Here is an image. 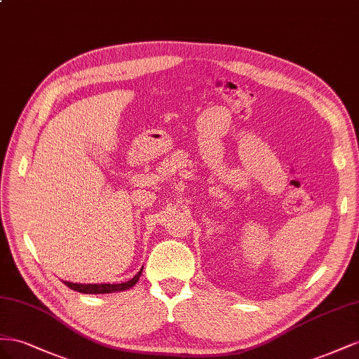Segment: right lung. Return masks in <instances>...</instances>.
Instances as JSON below:
<instances>
[{
  "mask_svg": "<svg viewBox=\"0 0 359 359\" xmlns=\"http://www.w3.org/2000/svg\"><path fill=\"white\" fill-rule=\"evenodd\" d=\"M141 272H142V269L134 276V278H130L129 281L120 283V284H109V283H105V284H83V283H70V281H63V283L72 290H76L79 293H88V294H104V293L125 292L130 287H134V285L138 283Z\"/></svg>",
  "mask_w": 359,
  "mask_h": 359,
  "instance_id": "add662e5",
  "label": "right lung"
}]
</instances>
